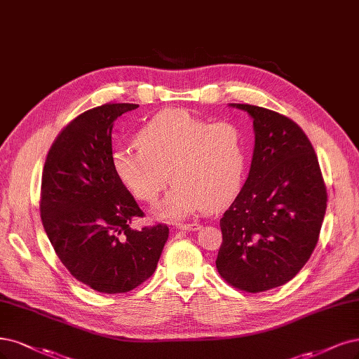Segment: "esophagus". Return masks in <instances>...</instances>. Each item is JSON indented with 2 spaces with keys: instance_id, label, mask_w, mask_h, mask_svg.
I'll return each instance as SVG.
<instances>
[{
  "instance_id": "obj_1",
  "label": "esophagus",
  "mask_w": 359,
  "mask_h": 359,
  "mask_svg": "<svg viewBox=\"0 0 359 359\" xmlns=\"http://www.w3.org/2000/svg\"><path fill=\"white\" fill-rule=\"evenodd\" d=\"M177 229L184 230V231H196L201 229V226L197 224V222H178Z\"/></svg>"
}]
</instances>
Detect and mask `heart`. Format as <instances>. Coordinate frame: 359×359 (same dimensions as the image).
<instances>
[{
  "instance_id": "obj_1",
  "label": "heart",
  "mask_w": 359,
  "mask_h": 359,
  "mask_svg": "<svg viewBox=\"0 0 359 359\" xmlns=\"http://www.w3.org/2000/svg\"><path fill=\"white\" fill-rule=\"evenodd\" d=\"M137 144L114 150L113 168L144 203L158 199L172 174L175 184L157 206L158 217L180 219L202 208L217 211L242 187L248 141L238 123H212L187 109L168 108L145 123Z\"/></svg>"
}]
</instances>
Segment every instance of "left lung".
Instances as JSON below:
<instances>
[{
  "mask_svg": "<svg viewBox=\"0 0 359 359\" xmlns=\"http://www.w3.org/2000/svg\"><path fill=\"white\" fill-rule=\"evenodd\" d=\"M254 120L250 175L219 219L217 270L231 287L262 292L291 280L311 258L327 209V187L302 128L276 111L230 104Z\"/></svg>",
  "mask_w": 359,
  "mask_h": 359,
  "instance_id": "1",
  "label": "left lung"
}]
</instances>
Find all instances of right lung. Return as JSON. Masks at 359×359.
<instances>
[{"label":"right lung","mask_w":359,"mask_h":359,"mask_svg":"<svg viewBox=\"0 0 359 359\" xmlns=\"http://www.w3.org/2000/svg\"><path fill=\"white\" fill-rule=\"evenodd\" d=\"M138 107L109 102L69 121L41 177V221L56 255L77 280L105 294L129 292L150 278L169 236L166 224L130 229L144 212L113 168L114 121Z\"/></svg>","instance_id":"add662e5"}]
</instances>
